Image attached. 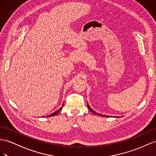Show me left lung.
<instances>
[{
	"label": "left lung",
	"instance_id": "1",
	"mask_svg": "<svg viewBox=\"0 0 156 156\" xmlns=\"http://www.w3.org/2000/svg\"><path fill=\"white\" fill-rule=\"evenodd\" d=\"M87 107H88L89 110L90 111V112H91V113H92L93 114L98 115H99V116H101V117H109V116H107V115H102V114H99V113H96V112H95V111H94L91 108V107H90V105H89L88 103H87Z\"/></svg>",
	"mask_w": 156,
	"mask_h": 156
}]
</instances>
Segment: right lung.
I'll return each instance as SVG.
<instances>
[{
	"label": "right lung",
	"mask_w": 156,
	"mask_h": 156,
	"mask_svg": "<svg viewBox=\"0 0 156 156\" xmlns=\"http://www.w3.org/2000/svg\"><path fill=\"white\" fill-rule=\"evenodd\" d=\"M63 105H64V103L62 104V107H61V108H60L58 110H57V111H55V112H54V113H51V115H47V117H53V116H55V115H57V114H58V113H60V111H61V110H62V107H63Z\"/></svg>",
	"instance_id": "add662e5"
}]
</instances>
